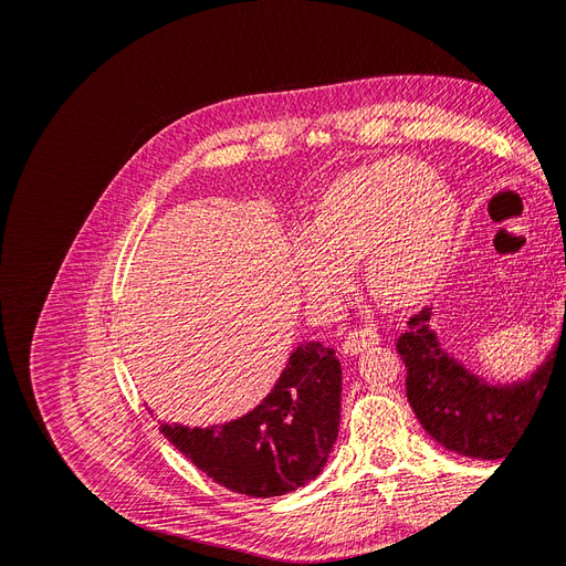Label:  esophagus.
Masks as SVG:
<instances>
[{
	"label": "esophagus",
	"instance_id": "1",
	"mask_svg": "<svg viewBox=\"0 0 566 566\" xmlns=\"http://www.w3.org/2000/svg\"><path fill=\"white\" fill-rule=\"evenodd\" d=\"M378 342H380V333L370 328V325H361V328H354V331L347 333L345 342H342V352L354 356V354L364 352L373 345H378Z\"/></svg>",
	"mask_w": 566,
	"mask_h": 566
}]
</instances>
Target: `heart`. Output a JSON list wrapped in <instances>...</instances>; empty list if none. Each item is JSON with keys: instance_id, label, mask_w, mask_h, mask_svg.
I'll return each mask as SVG.
<instances>
[{"instance_id": "heart-1", "label": "heart", "mask_w": 566, "mask_h": 566, "mask_svg": "<svg viewBox=\"0 0 566 566\" xmlns=\"http://www.w3.org/2000/svg\"><path fill=\"white\" fill-rule=\"evenodd\" d=\"M458 224L453 196L430 167L389 158L337 177L316 202L312 235L293 264L312 300L333 302L366 254V281L382 300L406 304L434 283Z\"/></svg>"}]
</instances>
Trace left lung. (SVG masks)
I'll return each instance as SVG.
<instances>
[{"label":"left lung","mask_w":566,"mask_h":566,"mask_svg":"<svg viewBox=\"0 0 566 566\" xmlns=\"http://www.w3.org/2000/svg\"><path fill=\"white\" fill-rule=\"evenodd\" d=\"M430 310L410 316L408 333L397 342L408 370L406 394L420 424L449 451L482 460L505 458L526 430L531 410L557 361L555 354L566 339V300L559 347L553 358H547L526 382L512 387H489L462 368L439 347L437 335L430 331Z\"/></svg>","instance_id":"obj_1"}]
</instances>
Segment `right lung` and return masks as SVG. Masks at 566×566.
Masks as SVG:
<instances>
[{"label": "right lung", "instance_id": "1", "mask_svg": "<svg viewBox=\"0 0 566 566\" xmlns=\"http://www.w3.org/2000/svg\"><path fill=\"white\" fill-rule=\"evenodd\" d=\"M342 368L321 342L300 345L269 397L227 424H160L212 482L229 491L273 499L318 476L339 430Z\"/></svg>", "mask_w": 566, "mask_h": 566}]
</instances>
